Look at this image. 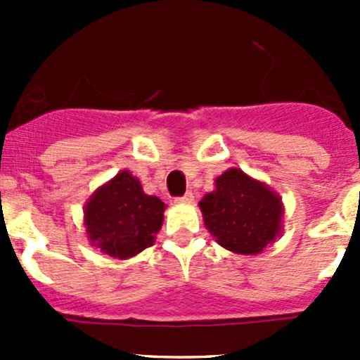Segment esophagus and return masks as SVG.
<instances>
[{"label":"esophagus","mask_w":360,"mask_h":360,"mask_svg":"<svg viewBox=\"0 0 360 360\" xmlns=\"http://www.w3.org/2000/svg\"><path fill=\"white\" fill-rule=\"evenodd\" d=\"M193 193H191V191H188V193H184L183 195V197H177L176 198V202L177 203H191V202H193Z\"/></svg>","instance_id":"1"}]
</instances>
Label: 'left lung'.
<instances>
[{
	"label": "left lung",
	"instance_id": "left-lung-1",
	"mask_svg": "<svg viewBox=\"0 0 360 360\" xmlns=\"http://www.w3.org/2000/svg\"><path fill=\"white\" fill-rule=\"evenodd\" d=\"M200 209L207 230L231 252L259 254L281 233V198L238 169L217 177L216 190L202 198Z\"/></svg>",
	"mask_w": 360,
	"mask_h": 360
}]
</instances>
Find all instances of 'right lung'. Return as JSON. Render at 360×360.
Here are the masks:
<instances>
[{"label": "right lung", "mask_w": 360, "mask_h": 360, "mask_svg": "<svg viewBox=\"0 0 360 360\" xmlns=\"http://www.w3.org/2000/svg\"><path fill=\"white\" fill-rule=\"evenodd\" d=\"M165 203L143 191L129 172L116 174L92 195L85 207L89 238L111 257L127 259L150 245L162 228Z\"/></svg>", "instance_id": "right-lung-1"}]
</instances>
